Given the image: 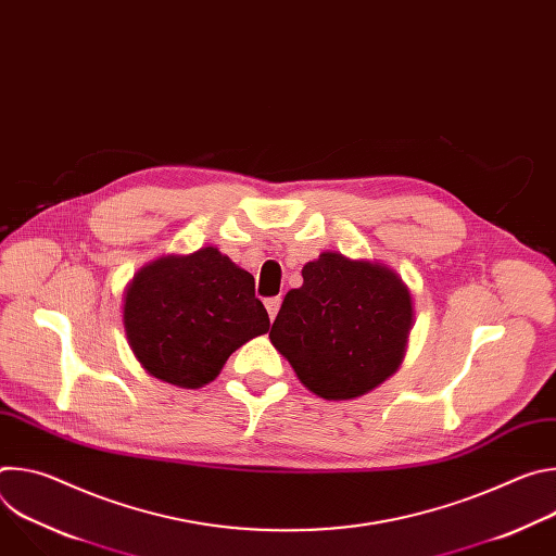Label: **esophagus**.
I'll return each mask as SVG.
<instances>
[{"label": "esophagus", "mask_w": 556, "mask_h": 556, "mask_svg": "<svg viewBox=\"0 0 556 556\" xmlns=\"http://www.w3.org/2000/svg\"><path fill=\"white\" fill-rule=\"evenodd\" d=\"M264 305H266V309H268L270 321H275V316H277V312H279V307H281V299H279V296H270V299L264 301Z\"/></svg>", "instance_id": "1"}]
</instances>
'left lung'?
<instances>
[{"mask_svg":"<svg viewBox=\"0 0 556 556\" xmlns=\"http://www.w3.org/2000/svg\"><path fill=\"white\" fill-rule=\"evenodd\" d=\"M283 296L270 343L305 389L352 401L382 384L405 361L414 296L393 268L326 251Z\"/></svg>","mask_w":556,"mask_h":556,"instance_id":"obj_1","label":"left lung"}]
</instances>
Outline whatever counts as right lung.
Listing matches in <instances>:
<instances>
[{
  "instance_id": "add662e5",
  "label": "right lung",
  "mask_w": 556,
  "mask_h": 556,
  "mask_svg": "<svg viewBox=\"0 0 556 556\" xmlns=\"http://www.w3.org/2000/svg\"><path fill=\"white\" fill-rule=\"evenodd\" d=\"M123 326L149 376L198 389L217 378L237 348L266 334L270 321L253 275L202 247L144 264L125 288Z\"/></svg>"
}]
</instances>
